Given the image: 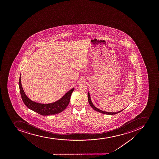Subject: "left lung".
Returning a JSON list of instances; mask_svg holds the SVG:
<instances>
[{
	"instance_id": "1",
	"label": "left lung",
	"mask_w": 159,
	"mask_h": 159,
	"mask_svg": "<svg viewBox=\"0 0 159 159\" xmlns=\"http://www.w3.org/2000/svg\"><path fill=\"white\" fill-rule=\"evenodd\" d=\"M87 96H88V100H89V104L90 105V106H91V107H92L94 110L98 111V112L101 113H103V114H108V115H113V114H117V113L120 112L121 111H122V110H122L118 111V112H106V111H102L101 110H100L99 109L97 108V107H95V106L93 105V104L92 102H91V98H90V94H89V92H88V94H87Z\"/></svg>"
}]
</instances>
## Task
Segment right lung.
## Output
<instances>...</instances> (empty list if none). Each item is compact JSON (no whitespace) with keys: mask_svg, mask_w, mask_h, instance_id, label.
<instances>
[{"mask_svg":"<svg viewBox=\"0 0 159 159\" xmlns=\"http://www.w3.org/2000/svg\"><path fill=\"white\" fill-rule=\"evenodd\" d=\"M20 94L22 101L27 108L42 115H54L63 111L69 105L70 96L74 88L71 89L59 100L50 104H40L30 100L24 93L21 83V75L19 81Z\"/></svg>","mask_w":159,"mask_h":159,"instance_id":"1","label":"right lung"}]
</instances>
